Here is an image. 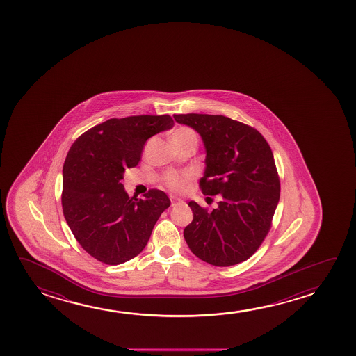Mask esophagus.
I'll return each mask as SVG.
<instances>
[{
  "label": "esophagus",
  "instance_id": "obj_1",
  "mask_svg": "<svg viewBox=\"0 0 356 356\" xmlns=\"http://www.w3.org/2000/svg\"><path fill=\"white\" fill-rule=\"evenodd\" d=\"M170 200L171 205H172V207H175V205L182 203V200H181L180 198H176V197H174V195H170Z\"/></svg>",
  "mask_w": 356,
  "mask_h": 356
}]
</instances>
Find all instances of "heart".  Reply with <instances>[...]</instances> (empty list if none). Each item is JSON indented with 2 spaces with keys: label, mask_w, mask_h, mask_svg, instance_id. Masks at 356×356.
I'll use <instances>...</instances> for the list:
<instances>
[{
  "label": "heart",
  "mask_w": 356,
  "mask_h": 356,
  "mask_svg": "<svg viewBox=\"0 0 356 356\" xmlns=\"http://www.w3.org/2000/svg\"><path fill=\"white\" fill-rule=\"evenodd\" d=\"M171 138H192L197 141V136H195V131L191 130L188 127H180L177 129ZM192 176L190 174H179V172H174V171H169L166 172L165 175L163 176V182L166 187H169L172 191H184L187 185L190 184Z\"/></svg>",
  "instance_id": "b5f03b06"
}]
</instances>
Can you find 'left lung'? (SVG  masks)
Wrapping results in <instances>:
<instances>
[{"label": "left lung", "mask_w": 356, "mask_h": 356, "mask_svg": "<svg viewBox=\"0 0 356 356\" xmlns=\"http://www.w3.org/2000/svg\"><path fill=\"white\" fill-rule=\"evenodd\" d=\"M176 122L200 134L205 149L202 192L221 195L208 211L195 200L193 220L184 229L191 252L215 266L250 258L271 227L280 200L273 152L260 132L224 115L177 114Z\"/></svg>", "instance_id": "8db88e82"}]
</instances>
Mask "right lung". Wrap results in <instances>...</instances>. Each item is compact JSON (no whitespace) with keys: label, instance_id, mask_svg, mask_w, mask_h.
I'll return each instance as SVG.
<instances>
[{"label":"right lung","instance_id":"right-lung-1","mask_svg":"<svg viewBox=\"0 0 356 356\" xmlns=\"http://www.w3.org/2000/svg\"><path fill=\"white\" fill-rule=\"evenodd\" d=\"M170 115L109 119L79 137L63 165L62 205L80 245L108 265L135 258L146 247L161 213L170 207L165 192L129 197L122 180L141 161L149 137L170 130Z\"/></svg>","mask_w":356,"mask_h":356}]
</instances>
